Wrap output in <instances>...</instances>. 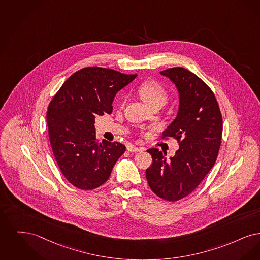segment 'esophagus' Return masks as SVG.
Returning a JSON list of instances; mask_svg holds the SVG:
<instances>
[{"label": "esophagus", "mask_w": 260, "mask_h": 260, "mask_svg": "<svg viewBox=\"0 0 260 260\" xmlns=\"http://www.w3.org/2000/svg\"><path fill=\"white\" fill-rule=\"evenodd\" d=\"M127 150L130 151V152H138V151L144 150V148L143 147H135L134 145H129V146H127Z\"/></svg>", "instance_id": "obj_1"}]
</instances>
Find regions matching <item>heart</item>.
<instances>
[{
	"mask_svg": "<svg viewBox=\"0 0 260 260\" xmlns=\"http://www.w3.org/2000/svg\"><path fill=\"white\" fill-rule=\"evenodd\" d=\"M138 93L143 101L148 107L152 108L154 106L162 107L169 99V92L160 83L154 79H147L143 81L138 86ZM124 100L123 101H125Z\"/></svg>",
	"mask_w": 260,
	"mask_h": 260,
	"instance_id": "b5f03b06",
	"label": "heart"
}]
</instances>
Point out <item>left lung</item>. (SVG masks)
Instances as JSON below:
<instances>
[{"label":"left lung","instance_id":"left-lung-1","mask_svg":"<svg viewBox=\"0 0 260 260\" xmlns=\"http://www.w3.org/2000/svg\"><path fill=\"white\" fill-rule=\"evenodd\" d=\"M169 78L180 94L179 112L163 132L180 145L175 156L149 148L152 164L146 170L150 189L170 202L190 194L215 165L221 144L222 116L212 89L190 71L181 67L160 72Z\"/></svg>","mask_w":260,"mask_h":260}]
</instances>
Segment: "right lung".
<instances>
[{
    "label": "right lung",
    "instance_id": "add662e5",
    "mask_svg": "<svg viewBox=\"0 0 260 260\" xmlns=\"http://www.w3.org/2000/svg\"><path fill=\"white\" fill-rule=\"evenodd\" d=\"M137 75L87 67L73 74L50 102L46 121L59 169L77 188L91 190L105 183L125 152L118 142L95 135V117L112 113L115 94Z\"/></svg>",
    "mask_w": 260,
    "mask_h": 260
}]
</instances>
